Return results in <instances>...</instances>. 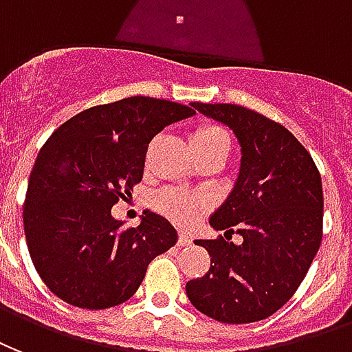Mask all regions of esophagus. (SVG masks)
Here are the masks:
<instances>
[{"mask_svg": "<svg viewBox=\"0 0 352 352\" xmlns=\"http://www.w3.org/2000/svg\"><path fill=\"white\" fill-rule=\"evenodd\" d=\"M189 243H191V236L187 234V232H179L178 245H189Z\"/></svg>", "mask_w": 352, "mask_h": 352, "instance_id": "34e87169", "label": "esophagus"}]
</instances>
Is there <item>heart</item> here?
<instances>
[{"mask_svg": "<svg viewBox=\"0 0 352 352\" xmlns=\"http://www.w3.org/2000/svg\"><path fill=\"white\" fill-rule=\"evenodd\" d=\"M189 144H191L193 151L212 150V148H217L221 144H229V135L221 127L206 123V125H199L189 135ZM155 206L163 214L173 217L174 221L182 223V225H189L204 210V201L199 199V197L182 193V191L166 189V191L155 197Z\"/></svg>", "mask_w": 352, "mask_h": 352, "instance_id": "heart-1", "label": "heart"}]
</instances>
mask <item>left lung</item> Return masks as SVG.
Masks as SVG:
<instances>
[{
  "instance_id": "1",
  "label": "left lung",
  "mask_w": 352,
  "mask_h": 352,
  "mask_svg": "<svg viewBox=\"0 0 352 352\" xmlns=\"http://www.w3.org/2000/svg\"><path fill=\"white\" fill-rule=\"evenodd\" d=\"M232 129L240 144L234 187L210 215L217 240H195L212 257L206 276L187 281V298L212 319L245 324L285 306L306 278L322 238V184L291 131L238 104L191 102ZM240 244L229 243L234 230Z\"/></svg>"
}]
</instances>
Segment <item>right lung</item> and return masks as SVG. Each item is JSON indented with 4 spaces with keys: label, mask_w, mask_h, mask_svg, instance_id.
Segmentation results:
<instances>
[{
    "label": "right lung",
    "mask_w": 352,
    "mask_h": 352,
    "mask_svg": "<svg viewBox=\"0 0 352 352\" xmlns=\"http://www.w3.org/2000/svg\"><path fill=\"white\" fill-rule=\"evenodd\" d=\"M193 114L179 102L127 97L76 114L41 148L25 193V242L63 302L118 306L137 292L148 264L176 245L163 215L146 210L138 227L125 229L110 210L142 179L151 138Z\"/></svg>",
    "instance_id": "obj_1"
}]
</instances>
